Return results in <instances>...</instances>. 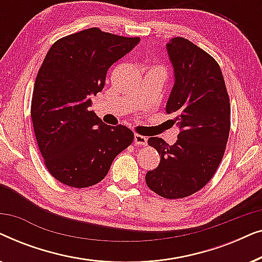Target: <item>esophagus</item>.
Wrapping results in <instances>:
<instances>
[{
  "mask_svg": "<svg viewBox=\"0 0 262 262\" xmlns=\"http://www.w3.org/2000/svg\"><path fill=\"white\" fill-rule=\"evenodd\" d=\"M146 142H148V138H146L145 136H142V135H138V134L135 135V144L143 146V145L146 144Z\"/></svg>",
  "mask_w": 262,
  "mask_h": 262,
  "instance_id": "1",
  "label": "esophagus"
}]
</instances>
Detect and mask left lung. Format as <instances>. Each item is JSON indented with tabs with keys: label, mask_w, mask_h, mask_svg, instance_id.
<instances>
[{
	"label": "left lung",
	"mask_w": 262,
	"mask_h": 262,
	"mask_svg": "<svg viewBox=\"0 0 262 262\" xmlns=\"http://www.w3.org/2000/svg\"><path fill=\"white\" fill-rule=\"evenodd\" d=\"M175 83L166 112L180 127L168 145L151 137L148 144L161 155L159 167L145 175L148 187L167 199H181L202 189L216 173L230 132V99L220 64L187 39L167 44Z\"/></svg>",
	"instance_id": "obj_1"
}]
</instances>
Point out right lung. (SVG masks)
I'll return each mask as SVG.
<instances>
[{
    "mask_svg": "<svg viewBox=\"0 0 262 262\" xmlns=\"http://www.w3.org/2000/svg\"><path fill=\"white\" fill-rule=\"evenodd\" d=\"M138 41L93 27L58 39L46 53L34 82L31 118L45 167L62 184H98L134 141L130 128L108 126L88 108L105 87L107 70Z\"/></svg>",
    "mask_w": 262,
    "mask_h": 262,
    "instance_id": "obj_1",
    "label": "right lung"
}]
</instances>
